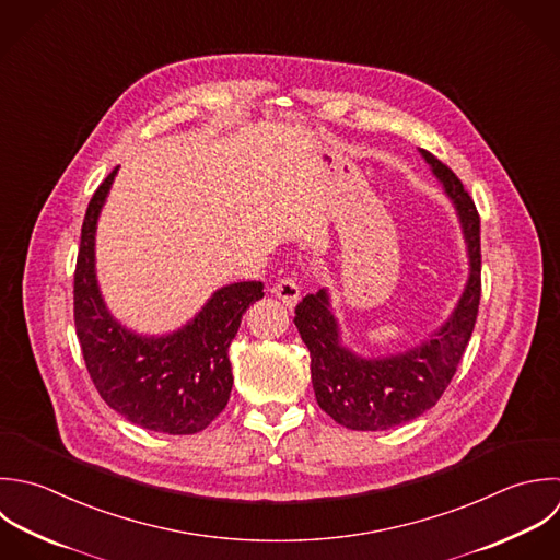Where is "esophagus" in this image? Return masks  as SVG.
Masks as SVG:
<instances>
[{
  "label": "esophagus",
  "mask_w": 560,
  "mask_h": 560,
  "mask_svg": "<svg viewBox=\"0 0 560 560\" xmlns=\"http://www.w3.org/2000/svg\"><path fill=\"white\" fill-rule=\"evenodd\" d=\"M272 294H275L279 301H283L285 307L292 310V307H296V303H299V299H301V288L296 285L294 279L283 277L279 283H275Z\"/></svg>",
  "instance_id": "obj_1"
}]
</instances>
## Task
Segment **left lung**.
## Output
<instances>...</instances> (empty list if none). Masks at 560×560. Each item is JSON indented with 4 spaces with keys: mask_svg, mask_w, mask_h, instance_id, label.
Masks as SVG:
<instances>
[{
    "mask_svg": "<svg viewBox=\"0 0 560 560\" xmlns=\"http://www.w3.org/2000/svg\"><path fill=\"white\" fill-rule=\"evenodd\" d=\"M421 154L454 202L467 242L469 279L452 316L419 347L384 358H362L342 345L327 290L307 294L296 305L294 325L310 349L316 401L336 423L358 432L390 430L436 406L456 375L478 318L482 292L478 209L443 161L428 150Z\"/></svg>",
    "mask_w": 560,
    "mask_h": 560,
    "instance_id": "obj_1",
    "label": "left lung"
}]
</instances>
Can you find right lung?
<instances>
[{"label":"right lung","instance_id":"add662e5","mask_svg":"<svg viewBox=\"0 0 560 560\" xmlns=\"http://www.w3.org/2000/svg\"><path fill=\"white\" fill-rule=\"evenodd\" d=\"M117 167L95 189L82 222L73 275V320L82 358L100 397L126 421L163 434H196L224 408L233 388L229 347L261 281L211 294L205 307L165 336H139L104 305L95 279V229Z\"/></svg>","mask_w":560,"mask_h":560}]
</instances>
